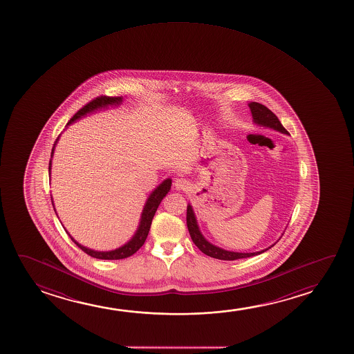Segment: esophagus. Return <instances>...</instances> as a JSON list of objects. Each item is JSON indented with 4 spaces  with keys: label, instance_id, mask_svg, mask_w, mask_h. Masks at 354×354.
I'll list each match as a JSON object with an SVG mask.
<instances>
[{
    "label": "esophagus",
    "instance_id": "34e87169",
    "mask_svg": "<svg viewBox=\"0 0 354 354\" xmlns=\"http://www.w3.org/2000/svg\"><path fill=\"white\" fill-rule=\"evenodd\" d=\"M174 186L176 189H187L189 187V183L186 179L178 178V179H175Z\"/></svg>",
    "mask_w": 354,
    "mask_h": 354
}]
</instances>
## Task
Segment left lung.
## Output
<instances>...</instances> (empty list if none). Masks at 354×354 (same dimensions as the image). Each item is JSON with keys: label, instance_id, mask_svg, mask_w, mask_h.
<instances>
[{"label": "left lung", "instance_id": "obj_1", "mask_svg": "<svg viewBox=\"0 0 354 354\" xmlns=\"http://www.w3.org/2000/svg\"><path fill=\"white\" fill-rule=\"evenodd\" d=\"M248 105H249L250 111H252V122H254L257 126L265 127V128H270V129L279 131V133H283V134H288L286 128L281 126V123L279 122V120H278V117H277L270 109H267L265 105L255 102H249ZM186 223H187L189 236H191L194 244L198 247L201 252H204V254L208 255V257L218 259V260H226V261H232V260H238V259H244V257L260 255L262 252H267L268 249H271V248L281 239V237H279V239H278L274 244H272L270 247L263 249V250H260V252H230V250H225V249L218 247V245H214L213 243L209 242L208 239L204 237L203 233L201 232V228H199L198 223H197V218H196L194 208H192V205L189 203L187 204Z\"/></svg>", "mask_w": 354, "mask_h": 354}]
</instances>
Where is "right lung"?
<instances>
[{
  "mask_svg": "<svg viewBox=\"0 0 354 354\" xmlns=\"http://www.w3.org/2000/svg\"><path fill=\"white\" fill-rule=\"evenodd\" d=\"M123 100H124V97H97V99H94L93 102L87 104L86 106L82 107V109L68 122L66 128H68L70 124H73V122L78 121V120H81L83 117L91 115L93 112L100 111V110H107L109 107L120 106L122 102H123ZM59 138H60V136H58V139L54 142L53 149H52V155H50V160H49V175H50V169H52V158H53L54 150H55V146L58 144ZM170 187H171V179L168 178V179L163 180V181L151 192L150 196L146 199L145 205H144V209H142V212H141L140 221H139V225H138L136 233L133 234V237H131L126 244H123L122 247L117 248V249L109 250V252H97V250H94V249H89V248L84 247L82 244H80V243L66 231V228H65V231L68 232L70 238L73 239V242L75 243L80 249H82L83 252H86V254L91 255L92 257H95V259H102V260H121V259L131 257V255H133L134 252H138V250L142 247V244L145 243L147 234H149V231H150L152 218L155 216L156 212H157V208H158V205H160V202H162V199L165 198V196L169 192ZM50 198H52V204H53L54 207L53 197H50ZM54 210H55V208H54ZM55 214H57V210H55Z\"/></svg>",
  "mask_w": 354,
  "mask_h": 354,
  "instance_id": "add662e5",
  "label": "right lung"
}]
</instances>
